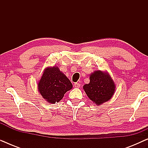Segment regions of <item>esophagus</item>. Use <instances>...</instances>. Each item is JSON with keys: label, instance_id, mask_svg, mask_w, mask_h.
I'll return each instance as SVG.
<instances>
[{"label": "esophagus", "instance_id": "34e87169", "mask_svg": "<svg viewBox=\"0 0 148 148\" xmlns=\"http://www.w3.org/2000/svg\"><path fill=\"white\" fill-rule=\"evenodd\" d=\"M80 86H81V85H80V84H79V83H75V84H74L75 88H80Z\"/></svg>", "mask_w": 148, "mask_h": 148}]
</instances>
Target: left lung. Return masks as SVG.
I'll return each instance as SVG.
<instances>
[{
  "label": "left lung",
  "instance_id": "left-lung-1",
  "mask_svg": "<svg viewBox=\"0 0 148 148\" xmlns=\"http://www.w3.org/2000/svg\"><path fill=\"white\" fill-rule=\"evenodd\" d=\"M90 82L83 88L87 96L96 105H100L112 98L115 91V84L107 72L95 71L90 76Z\"/></svg>",
  "mask_w": 148,
  "mask_h": 148
}]
</instances>
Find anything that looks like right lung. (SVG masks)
Instances as JSON below:
<instances>
[{"label": "right lung", "instance_id": "add662e5", "mask_svg": "<svg viewBox=\"0 0 148 148\" xmlns=\"http://www.w3.org/2000/svg\"><path fill=\"white\" fill-rule=\"evenodd\" d=\"M38 88L44 100L54 104L62 100L64 94L71 90L73 85L58 67L54 66L45 69L38 84Z\"/></svg>", "mask_w": 148, "mask_h": 148}]
</instances>
